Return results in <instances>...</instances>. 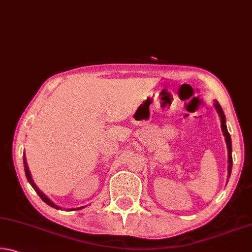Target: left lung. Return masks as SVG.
<instances>
[{
  "mask_svg": "<svg viewBox=\"0 0 252 252\" xmlns=\"http://www.w3.org/2000/svg\"><path fill=\"white\" fill-rule=\"evenodd\" d=\"M215 108L218 112L219 117H220V122H221V130H222V133L224 135L225 139V143H227V149H228V179L230 178V174H231V170H232V146H231V136H230L228 129H227V125H225V116L222 108L219 104V102L215 100Z\"/></svg>",
  "mask_w": 252,
  "mask_h": 252,
  "instance_id": "8db88e82",
  "label": "left lung"
}]
</instances>
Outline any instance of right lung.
<instances>
[{"label": "right lung", "mask_w": 252, "mask_h": 252, "mask_svg": "<svg viewBox=\"0 0 252 252\" xmlns=\"http://www.w3.org/2000/svg\"><path fill=\"white\" fill-rule=\"evenodd\" d=\"M23 163H24V170H25V176H27V179H28V181L30 182V185L32 186V188L34 190H35V192L39 194V197L43 200V201L46 203V204H49L50 207H52V208H55V209H62L61 207H59V206H57V204H55L53 201H51V200L46 197V195L42 192V191L39 189V188L36 187V185L35 183H34V181H33V179H32V177H31V172H30V170H29V167H28V163H27V158H25V153L23 155ZM84 207H80V208H73V209H69V210H66L67 211H72V210H81V209H83Z\"/></svg>", "instance_id": "right-lung-1"}]
</instances>
